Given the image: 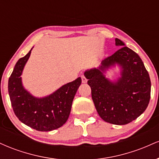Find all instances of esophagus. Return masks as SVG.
Masks as SVG:
<instances>
[{
    "mask_svg": "<svg viewBox=\"0 0 159 159\" xmlns=\"http://www.w3.org/2000/svg\"><path fill=\"white\" fill-rule=\"evenodd\" d=\"M81 81H82V83H84V84L87 83V78H86V77H85L84 75H82L81 76Z\"/></svg>",
    "mask_w": 159,
    "mask_h": 159,
    "instance_id": "esophagus-1",
    "label": "esophagus"
}]
</instances>
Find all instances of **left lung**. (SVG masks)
I'll list each match as a JSON object with an SVG mask.
<instances>
[{"label":"left lung","mask_w":159,"mask_h":159,"mask_svg":"<svg viewBox=\"0 0 159 159\" xmlns=\"http://www.w3.org/2000/svg\"><path fill=\"white\" fill-rule=\"evenodd\" d=\"M121 47L102 61L98 68L84 72L98 115L104 121L114 125H125L134 120L147 109L150 99L151 81L148 72L137 53L116 38ZM119 65L120 77L112 82L104 73Z\"/></svg>","instance_id":"1"}]
</instances>
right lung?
Wrapping results in <instances>:
<instances>
[{"mask_svg":"<svg viewBox=\"0 0 159 159\" xmlns=\"http://www.w3.org/2000/svg\"><path fill=\"white\" fill-rule=\"evenodd\" d=\"M31 50L16 63L9 78L8 92L14 113L21 123L37 131L48 132L67 121L81 78L66 84L45 97H35L25 90L21 77Z\"/></svg>","mask_w":159,"mask_h":159,"instance_id":"add662e5","label":"right lung"}]
</instances>
